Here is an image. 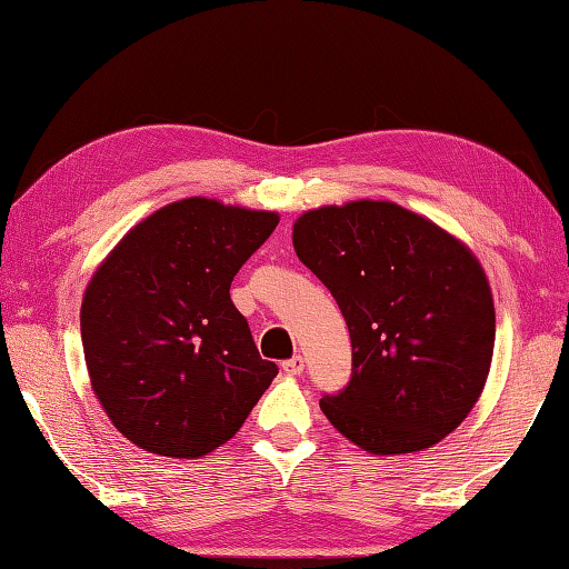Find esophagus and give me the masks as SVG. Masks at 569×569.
<instances>
[{
    "instance_id": "esophagus-1",
    "label": "esophagus",
    "mask_w": 569,
    "mask_h": 569,
    "mask_svg": "<svg viewBox=\"0 0 569 569\" xmlns=\"http://www.w3.org/2000/svg\"><path fill=\"white\" fill-rule=\"evenodd\" d=\"M303 369H306V361H303V356H293V359L283 361V371L288 373V377H301Z\"/></svg>"
}]
</instances>
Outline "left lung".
<instances>
[{
    "instance_id": "left-lung-1",
    "label": "left lung",
    "mask_w": 569,
    "mask_h": 569,
    "mask_svg": "<svg viewBox=\"0 0 569 569\" xmlns=\"http://www.w3.org/2000/svg\"><path fill=\"white\" fill-rule=\"evenodd\" d=\"M293 248L351 336V381L321 399L326 419L369 455L439 445L492 366L495 298L479 258L435 220L369 198L306 210Z\"/></svg>"
}]
</instances>
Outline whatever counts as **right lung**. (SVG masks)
<instances>
[{
    "mask_svg": "<svg viewBox=\"0 0 569 569\" xmlns=\"http://www.w3.org/2000/svg\"><path fill=\"white\" fill-rule=\"evenodd\" d=\"M278 226L273 210L182 198L130 228L82 296L84 363L134 447L198 459L226 445L276 379L230 283Z\"/></svg>",
    "mask_w": 569,
    "mask_h": 569,
    "instance_id": "right-lung-1",
    "label": "right lung"
}]
</instances>
